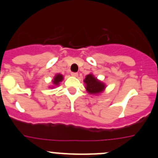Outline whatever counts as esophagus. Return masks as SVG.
Returning a JSON list of instances; mask_svg holds the SVG:
<instances>
[{"label":"esophagus","mask_w":158,"mask_h":158,"mask_svg":"<svg viewBox=\"0 0 158 158\" xmlns=\"http://www.w3.org/2000/svg\"><path fill=\"white\" fill-rule=\"evenodd\" d=\"M71 75H72L73 77H77V76H78V74H77V72H72L71 73Z\"/></svg>","instance_id":"obj_1"}]
</instances>
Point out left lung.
Instances as JSON below:
<instances>
[{
  "label": "left lung",
  "mask_w": 158,
  "mask_h": 158,
  "mask_svg": "<svg viewBox=\"0 0 158 158\" xmlns=\"http://www.w3.org/2000/svg\"><path fill=\"white\" fill-rule=\"evenodd\" d=\"M85 83V88L90 94H98L103 92L105 89L106 85L103 82L97 80L92 74L86 76L84 80Z\"/></svg>",
  "instance_id": "1"
}]
</instances>
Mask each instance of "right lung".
<instances>
[{
  "label": "right lung",
  "mask_w": 158,
  "mask_h": 158,
  "mask_svg": "<svg viewBox=\"0 0 158 158\" xmlns=\"http://www.w3.org/2000/svg\"><path fill=\"white\" fill-rule=\"evenodd\" d=\"M63 80V75H61V74H58L55 76L54 79H53L52 83L55 86H58L60 82H61Z\"/></svg>",
  "instance_id": "obj_1"
}]
</instances>
